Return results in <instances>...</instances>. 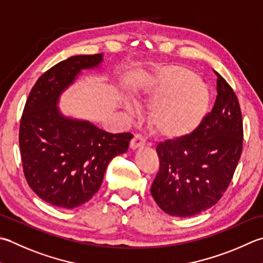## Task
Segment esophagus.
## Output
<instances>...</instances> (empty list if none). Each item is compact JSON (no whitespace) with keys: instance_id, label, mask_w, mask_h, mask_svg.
I'll return each instance as SVG.
<instances>
[{"instance_id":"34e87169","label":"esophagus","mask_w":263,"mask_h":263,"mask_svg":"<svg viewBox=\"0 0 263 263\" xmlns=\"http://www.w3.org/2000/svg\"><path fill=\"white\" fill-rule=\"evenodd\" d=\"M145 143H146L145 137L141 136V135H136L135 137H133L130 146H131L133 151H135V149H138V148H140L142 146H145Z\"/></svg>"}]
</instances>
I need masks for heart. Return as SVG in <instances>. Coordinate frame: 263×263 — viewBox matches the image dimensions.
<instances>
[{"instance_id": "obj_1", "label": "heart", "mask_w": 263, "mask_h": 263, "mask_svg": "<svg viewBox=\"0 0 263 263\" xmlns=\"http://www.w3.org/2000/svg\"><path fill=\"white\" fill-rule=\"evenodd\" d=\"M139 99L155 104L149 123L159 136L176 139L192 133L202 122L210 102L206 85L183 67H170L158 73L143 87ZM122 107L135 111L133 102L124 98Z\"/></svg>"}]
</instances>
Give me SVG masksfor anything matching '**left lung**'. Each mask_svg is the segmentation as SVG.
I'll return each mask as SVG.
<instances>
[{
    "label": "left lung",
    "mask_w": 263,
    "mask_h": 263,
    "mask_svg": "<svg viewBox=\"0 0 263 263\" xmlns=\"http://www.w3.org/2000/svg\"><path fill=\"white\" fill-rule=\"evenodd\" d=\"M217 99L190 135L156 147L159 171L151 193L164 212L187 218L212 208L233 179L243 147V123L235 92L217 73Z\"/></svg>",
    "instance_id": "obj_1"
}]
</instances>
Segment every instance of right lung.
I'll return each mask as SVG.
<instances>
[{"instance_id":"add662e5","label":"right lung","mask_w":263,"mask_h":263,"mask_svg":"<svg viewBox=\"0 0 263 263\" xmlns=\"http://www.w3.org/2000/svg\"><path fill=\"white\" fill-rule=\"evenodd\" d=\"M102 53L74 55L40 77L24 108L19 146L25 178L37 196L74 209L99 190L108 164L127 152L131 133H109L90 121L66 116L60 98L83 70L101 67Z\"/></svg>"}]
</instances>
